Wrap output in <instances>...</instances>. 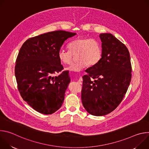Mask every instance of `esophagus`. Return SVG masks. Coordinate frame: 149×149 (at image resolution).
Wrapping results in <instances>:
<instances>
[{
  "label": "esophagus",
  "mask_w": 149,
  "mask_h": 149,
  "mask_svg": "<svg viewBox=\"0 0 149 149\" xmlns=\"http://www.w3.org/2000/svg\"><path fill=\"white\" fill-rule=\"evenodd\" d=\"M78 82L80 84H82V77H80L78 79Z\"/></svg>",
  "instance_id": "esophagus-1"
}]
</instances>
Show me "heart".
I'll list each match as a JSON object with an SVG mask.
<instances>
[{
    "instance_id": "b5f03b06",
    "label": "heart",
    "mask_w": 149,
    "mask_h": 149,
    "mask_svg": "<svg viewBox=\"0 0 149 149\" xmlns=\"http://www.w3.org/2000/svg\"><path fill=\"white\" fill-rule=\"evenodd\" d=\"M67 47L69 51L60 50L58 57L63 64L70 65L74 59L73 56L77 54L78 61L67 68L70 71L79 72L88 65H95L102 56L101 45L94 38L79 37L71 41Z\"/></svg>"
}]
</instances>
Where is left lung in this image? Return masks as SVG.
I'll use <instances>...</instances> for the list:
<instances>
[{"mask_svg":"<svg viewBox=\"0 0 149 149\" xmlns=\"http://www.w3.org/2000/svg\"><path fill=\"white\" fill-rule=\"evenodd\" d=\"M100 37L101 58L86 70L81 91L84 107L96 116L107 114L118 107L129 87L132 70L125 45L111 33H101Z\"/></svg>","mask_w":149,"mask_h":149,"instance_id":"8db88e82","label":"left lung"}]
</instances>
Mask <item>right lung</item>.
I'll use <instances>...</instances> for the list:
<instances>
[{
	"label": "right lung",
	"instance_id": "right-lung-1",
	"mask_svg": "<svg viewBox=\"0 0 149 149\" xmlns=\"http://www.w3.org/2000/svg\"><path fill=\"white\" fill-rule=\"evenodd\" d=\"M76 35L64 31L49 32L27 39L16 60L15 74L19 93L31 107L44 114L56 111L63 102L70 82L58 54L64 42Z\"/></svg>",
	"mask_w": 149,
	"mask_h": 149
}]
</instances>
